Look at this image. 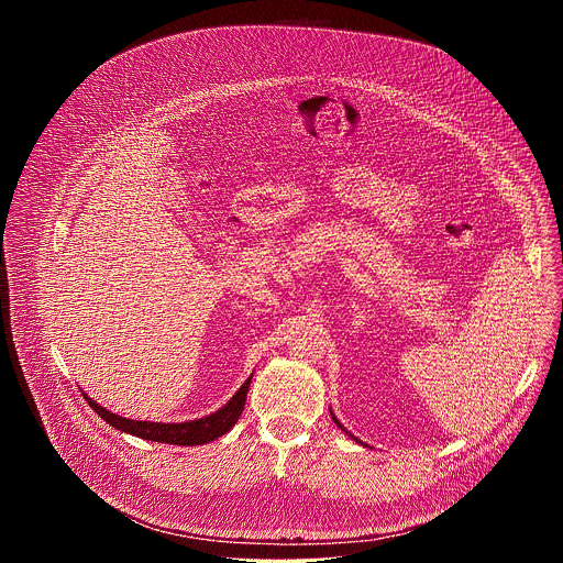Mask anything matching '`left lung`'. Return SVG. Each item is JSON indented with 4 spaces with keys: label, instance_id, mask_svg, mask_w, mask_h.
<instances>
[{
    "label": "left lung",
    "instance_id": "1",
    "mask_svg": "<svg viewBox=\"0 0 563 563\" xmlns=\"http://www.w3.org/2000/svg\"><path fill=\"white\" fill-rule=\"evenodd\" d=\"M330 412H332V408H330ZM332 419H334V423H336V426H339V428H341V430H343V432H345V434H347V437H350V439H352V441H356V443H361V445H365V448H367V443H363V441H361V439H356V437H354V434H350V432H347V430H345V428H343V423H341V421H339V419H336V417H334V412H332Z\"/></svg>",
    "mask_w": 563,
    "mask_h": 563
}]
</instances>
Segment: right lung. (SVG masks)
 <instances>
[{"instance_id": "right-lung-1", "label": "right lung", "mask_w": 563, "mask_h": 563, "mask_svg": "<svg viewBox=\"0 0 563 563\" xmlns=\"http://www.w3.org/2000/svg\"><path fill=\"white\" fill-rule=\"evenodd\" d=\"M254 376V374H252ZM252 376L240 385V389L227 400L222 408H218L216 412L202 417V419H194V421H185V423H157V421H133L120 415L109 412L107 408H102L98 400H93L91 396L85 394L87 404L115 430L133 434L137 439L144 441H157V443H169V445H202L209 443L222 434H227L235 421L240 419L245 410V400H247V391L252 385Z\"/></svg>"}]
</instances>
